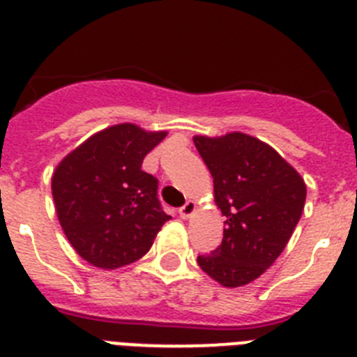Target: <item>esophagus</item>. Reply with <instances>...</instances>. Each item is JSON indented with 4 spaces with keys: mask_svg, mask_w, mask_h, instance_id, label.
I'll use <instances>...</instances> for the list:
<instances>
[{
    "mask_svg": "<svg viewBox=\"0 0 357 357\" xmlns=\"http://www.w3.org/2000/svg\"><path fill=\"white\" fill-rule=\"evenodd\" d=\"M195 209H197V206H195V202H185L184 206L178 209V214H181V218H189V216H193Z\"/></svg>",
    "mask_w": 357,
    "mask_h": 357,
    "instance_id": "1",
    "label": "esophagus"
}]
</instances>
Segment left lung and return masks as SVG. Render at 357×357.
Listing matches in <instances>:
<instances>
[{
  "label": "left lung",
  "instance_id": "obj_1",
  "mask_svg": "<svg viewBox=\"0 0 357 357\" xmlns=\"http://www.w3.org/2000/svg\"><path fill=\"white\" fill-rule=\"evenodd\" d=\"M193 141L227 218L222 245L197 261L222 286L248 284L288 245L304 211L305 184L272 146L252 135L232 132Z\"/></svg>",
  "mask_w": 357,
  "mask_h": 357
}]
</instances>
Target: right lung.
I'll return each mask as SVG.
<instances>
[{"label": "right lung", "mask_w": 357, "mask_h": 357, "mask_svg": "<svg viewBox=\"0 0 357 357\" xmlns=\"http://www.w3.org/2000/svg\"><path fill=\"white\" fill-rule=\"evenodd\" d=\"M166 132L123 123L98 132L73 150L52 178L66 238L93 266L114 270L141 259L168 222L143 159Z\"/></svg>", "instance_id": "1"}]
</instances>
